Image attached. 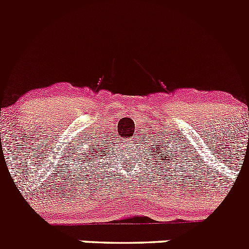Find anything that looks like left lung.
I'll use <instances>...</instances> for the list:
<instances>
[{"instance_id":"left-lung-1","label":"left lung","mask_w":249,"mask_h":249,"mask_svg":"<svg viewBox=\"0 0 249 249\" xmlns=\"http://www.w3.org/2000/svg\"><path fill=\"white\" fill-rule=\"evenodd\" d=\"M173 149V148H172ZM156 151H157V149H156ZM175 151H176V149H175ZM167 158H168V157H167Z\"/></svg>"}]
</instances>
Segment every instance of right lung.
Instances as JSON below:
<instances>
[{"mask_svg":"<svg viewBox=\"0 0 249 249\" xmlns=\"http://www.w3.org/2000/svg\"><path fill=\"white\" fill-rule=\"evenodd\" d=\"M92 149H93V148H92ZM94 152H96V151H94Z\"/></svg>","mask_w":249,"mask_h":249,"instance_id":"right-lung-1","label":"right lung"}]
</instances>
